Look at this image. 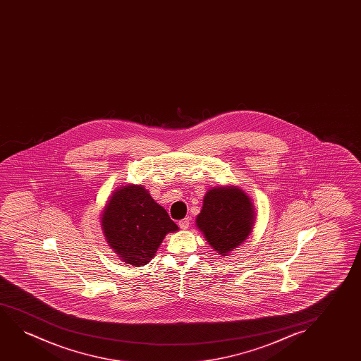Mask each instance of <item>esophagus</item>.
Masks as SVG:
<instances>
[{"instance_id": "obj_1", "label": "esophagus", "mask_w": 361, "mask_h": 361, "mask_svg": "<svg viewBox=\"0 0 361 361\" xmlns=\"http://www.w3.org/2000/svg\"><path fill=\"white\" fill-rule=\"evenodd\" d=\"M178 226H180L181 229H188V228L190 227V218H183V219H181V221L178 222Z\"/></svg>"}]
</instances>
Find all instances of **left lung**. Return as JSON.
Wrapping results in <instances>:
<instances>
[{
	"label": "left lung",
	"instance_id": "left-lung-1",
	"mask_svg": "<svg viewBox=\"0 0 361 361\" xmlns=\"http://www.w3.org/2000/svg\"><path fill=\"white\" fill-rule=\"evenodd\" d=\"M255 208L242 188L229 185L208 190L196 226L219 255L227 257L252 234Z\"/></svg>",
	"mask_w": 361,
	"mask_h": 361
}]
</instances>
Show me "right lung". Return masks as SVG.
I'll return each instance as SVG.
<instances>
[{
  "label": "right lung",
  "instance_id": "add662e5",
  "mask_svg": "<svg viewBox=\"0 0 361 361\" xmlns=\"http://www.w3.org/2000/svg\"><path fill=\"white\" fill-rule=\"evenodd\" d=\"M99 219L109 247L122 262L133 267L147 265L165 235L178 231L143 185L127 183L116 188Z\"/></svg>",
  "mask_w": 361,
  "mask_h": 361
}]
</instances>
